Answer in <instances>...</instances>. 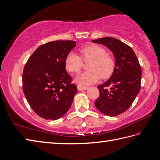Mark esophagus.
<instances>
[{
  "mask_svg": "<svg viewBox=\"0 0 160 160\" xmlns=\"http://www.w3.org/2000/svg\"><path fill=\"white\" fill-rule=\"evenodd\" d=\"M88 87H86V86H83V85H79L77 86V89H78V90H79V91H81V90H86V89H88Z\"/></svg>",
  "mask_w": 160,
  "mask_h": 160,
  "instance_id": "esophagus-1",
  "label": "esophagus"
}]
</instances>
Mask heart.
<instances>
[{
    "label": "heart",
    "instance_id": "heart-1",
    "mask_svg": "<svg viewBox=\"0 0 160 160\" xmlns=\"http://www.w3.org/2000/svg\"><path fill=\"white\" fill-rule=\"evenodd\" d=\"M81 57L85 61H91L88 70L79 74L75 78V81L80 85H88L97 82L100 77H109L114 70L115 62L112 58L107 54L102 47L90 45L81 48L79 51ZM83 67V61L79 56L74 52H70L65 59V67L68 71L77 73Z\"/></svg>",
    "mask_w": 160,
    "mask_h": 160
}]
</instances>
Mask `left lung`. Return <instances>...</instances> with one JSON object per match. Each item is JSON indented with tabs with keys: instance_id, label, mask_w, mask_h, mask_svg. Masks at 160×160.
<instances>
[{
	"instance_id": "1",
	"label": "left lung",
	"mask_w": 160,
	"mask_h": 160,
	"mask_svg": "<svg viewBox=\"0 0 160 160\" xmlns=\"http://www.w3.org/2000/svg\"><path fill=\"white\" fill-rule=\"evenodd\" d=\"M92 41L106 46L115 57L114 71L109 79L98 86L100 96L94 104L104 115H119L129 108L140 92L141 66L133 49L118 39L104 37Z\"/></svg>"
}]
</instances>
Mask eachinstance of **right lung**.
<instances>
[{
	"label": "right lung",
	"mask_w": 160,
	"mask_h": 160,
	"mask_svg": "<svg viewBox=\"0 0 160 160\" xmlns=\"http://www.w3.org/2000/svg\"><path fill=\"white\" fill-rule=\"evenodd\" d=\"M75 46L72 41L49 42L38 47L25 65L23 92L32 110L45 119L64 115L77 92L65 67L66 57Z\"/></svg>",
	"instance_id": "obj_1"
}]
</instances>
